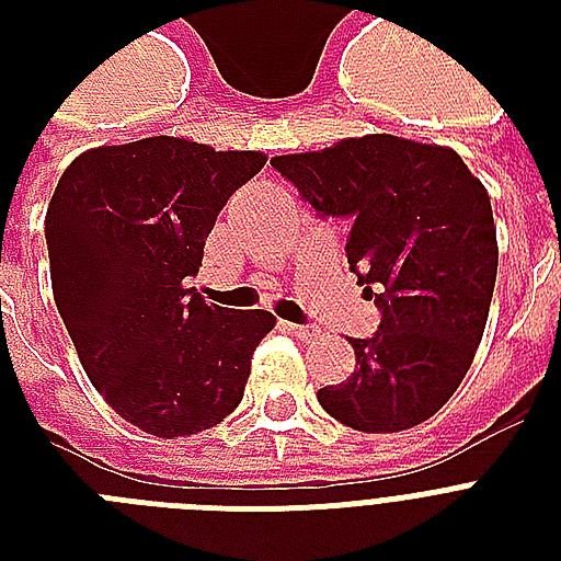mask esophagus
Here are the masks:
<instances>
[{
	"label": "esophagus",
	"instance_id": "obj_1",
	"mask_svg": "<svg viewBox=\"0 0 561 561\" xmlns=\"http://www.w3.org/2000/svg\"><path fill=\"white\" fill-rule=\"evenodd\" d=\"M285 329H288L290 334H297L299 341H314L317 334H320V329L317 325H299V323H285Z\"/></svg>",
	"mask_w": 561,
	"mask_h": 561
}]
</instances>
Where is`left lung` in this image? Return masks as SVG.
<instances>
[{"mask_svg": "<svg viewBox=\"0 0 561 561\" xmlns=\"http://www.w3.org/2000/svg\"><path fill=\"white\" fill-rule=\"evenodd\" d=\"M320 218L350 220L346 259L381 311L350 341L355 373L317 392L329 416L392 434L425 422L469 373L497 276L492 203L460 153L390 134L273 157Z\"/></svg>", "mask_w": 561, "mask_h": 561, "instance_id": "1", "label": "left lung"}]
</instances>
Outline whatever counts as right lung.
Masks as SVG:
<instances>
[{
  "label": "right lung",
  "mask_w": 561,
  "mask_h": 561,
  "mask_svg": "<svg viewBox=\"0 0 561 561\" xmlns=\"http://www.w3.org/2000/svg\"><path fill=\"white\" fill-rule=\"evenodd\" d=\"M259 151L151 136L81 153L46 211L57 311L92 387L145 434L218 425L244 396L271 311L203 302L197 273L218 211L264 169Z\"/></svg>",
  "instance_id": "obj_1"
}]
</instances>
